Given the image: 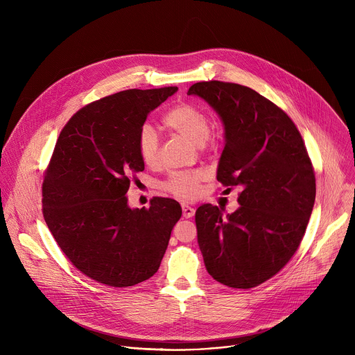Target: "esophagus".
Here are the masks:
<instances>
[{"label": "esophagus", "instance_id": "34e87169", "mask_svg": "<svg viewBox=\"0 0 355 355\" xmlns=\"http://www.w3.org/2000/svg\"><path fill=\"white\" fill-rule=\"evenodd\" d=\"M195 215V209L192 208V207H189V205H182V216L184 218H192Z\"/></svg>", "mask_w": 355, "mask_h": 355}]
</instances>
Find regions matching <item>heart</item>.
I'll list each match as a JSON object with an SVG mask.
<instances>
[{
    "label": "heart",
    "instance_id": "heart-1",
    "mask_svg": "<svg viewBox=\"0 0 355 355\" xmlns=\"http://www.w3.org/2000/svg\"><path fill=\"white\" fill-rule=\"evenodd\" d=\"M163 125L168 130L199 144L202 148L211 139V118L204 110L192 103H181L173 107L164 115ZM136 148L140 160L146 166L155 167L159 163L160 141L156 130L151 126L144 125L140 128L136 137ZM208 180L209 174L204 170L174 173L163 184V188L180 199H195Z\"/></svg>",
    "mask_w": 355,
    "mask_h": 355
}]
</instances>
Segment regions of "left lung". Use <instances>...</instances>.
<instances>
[{
  "mask_svg": "<svg viewBox=\"0 0 355 355\" xmlns=\"http://www.w3.org/2000/svg\"><path fill=\"white\" fill-rule=\"evenodd\" d=\"M218 112L226 144L218 181L240 187L239 209L223 218L211 204L196 209L198 244L218 282L248 289L278 274L296 252L315 205L316 178L292 119L248 87L202 81L188 89Z\"/></svg>",
  "mask_w": 355,
  "mask_h": 355,
  "instance_id": "obj_1",
  "label": "left lung"
}]
</instances>
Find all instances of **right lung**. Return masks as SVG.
Returning <instances> with one entry per match:
<instances>
[{
  "label": "right lung",
  "instance_id": "1",
  "mask_svg": "<svg viewBox=\"0 0 355 355\" xmlns=\"http://www.w3.org/2000/svg\"><path fill=\"white\" fill-rule=\"evenodd\" d=\"M178 88L126 89L77 111L62 129L44 171V222L69 261L114 288L153 277L182 211L156 196L130 209L126 192L144 170L136 137L147 115Z\"/></svg>",
  "mask_w": 355,
  "mask_h": 355
}]
</instances>
